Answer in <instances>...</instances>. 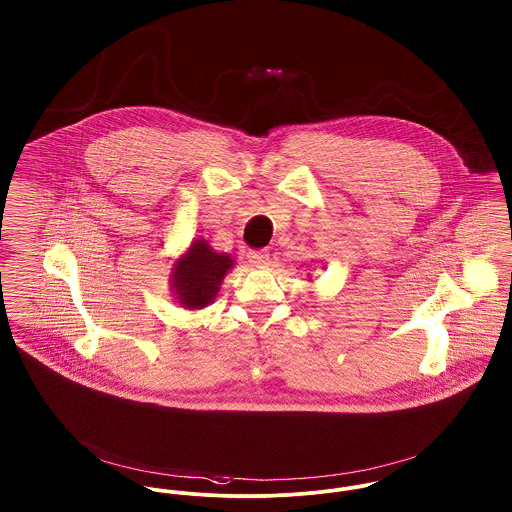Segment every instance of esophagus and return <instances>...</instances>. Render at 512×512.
I'll list each match as a JSON object with an SVG mask.
<instances>
[{
  "label": "esophagus",
  "mask_w": 512,
  "mask_h": 512,
  "mask_svg": "<svg viewBox=\"0 0 512 512\" xmlns=\"http://www.w3.org/2000/svg\"><path fill=\"white\" fill-rule=\"evenodd\" d=\"M246 258H248V262H250L252 266L262 268V266H266V264H268L270 254H268L266 250H250V252L246 254Z\"/></svg>",
  "instance_id": "esophagus-1"
}]
</instances>
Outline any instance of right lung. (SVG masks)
Segmentation results:
<instances>
[{
  "instance_id": "add662e5",
  "label": "right lung",
  "mask_w": 512,
  "mask_h": 512,
  "mask_svg": "<svg viewBox=\"0 0 512 512\" xmlns=\"http://www.w3.org/2000/svg\"><path fill=\"white\" fill-rule=\"evenodd\" d=\"M233 268L235 258L231 254L213 250L205 239L192 240L188 250L172 264L169 281L174 301L186 310L211 305L225 275Z\"/></svg>"
}]
</instances>
